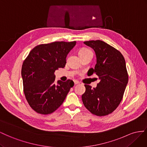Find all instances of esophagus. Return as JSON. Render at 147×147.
Returning <instances> with one entry per match:
<instances>
[{
  "label": "esophagus",
  "mask_w": 147,
  "mask_h": 147,
  "mask_svg": "<svg viewBox=\"0 0 147 147\" xmlns=\"http://www.w3.org/2000/svg\"><path fill=\"white\" fill-rule=\"evenodd\" d=\"M74 83L75 85H76V84H78L79 83V82L78 81H77V80H74Z\"/></svg>",
  "instance_id": "1"
}]
</instances>
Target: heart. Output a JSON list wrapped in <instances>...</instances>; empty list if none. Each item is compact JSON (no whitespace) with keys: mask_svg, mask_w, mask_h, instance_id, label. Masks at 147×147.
Listing matches in <instances>:
<instances>
[{"mask_svg":"<svg viewBox=\"0 0 147 147\" xmlns=\"http://www.w3.org/2000/svg\"><path fill=\"white\" fill-rule=\"evenodd\" d=\"M92 53L90 50H88L87 49H82L80 50H79V55H85V54L87 53Z\"/></svg>","mask_w":147,"mask_h":147,"instance_id":"1","label":"heart"}]
</instances>
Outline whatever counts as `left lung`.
<instances>
[{
	"label": "left lung",
	"mask_w": 147,
	"mask_h": 147,
	"mask_svg": "<svg viewBox=\"0 0 147 147\" xmlns=\"http://www.w3.org/2000/svg\"><path fill=\"white\" fill-rule=\"evenodd\" d=\"M84 44L95 53L97 63L90 70L99 77L100 82L93 89L89 85H84L86 92L82 95V102L92 114L108 115L118 107L127 84L124 58L118 50L102 40L86 41Z\"/></svg>",
	"instance_id": "left-lung-1"
}]
</instances>
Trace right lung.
Here are the masks:
<instances>
[{
  "label": "right lung",
  "instance_id": "add662e5",
  "mask_svg": "<svg viewBox=\"0 0 147 147\" xmlns=\"http://www.w3.org/2000/svg\"><path fill=\"white\" fill-rule=\"evenodd\" d=\"M76 41L54 42L35 47L24 61L22 68L24 93L30 107L37 113L47 115L64 102L74 86L72 80L55 83L54 72L63 68L66 57Z\"/></svg>",
  "mask_w": 147,
  "mask_h": 147
}]
</instances>
